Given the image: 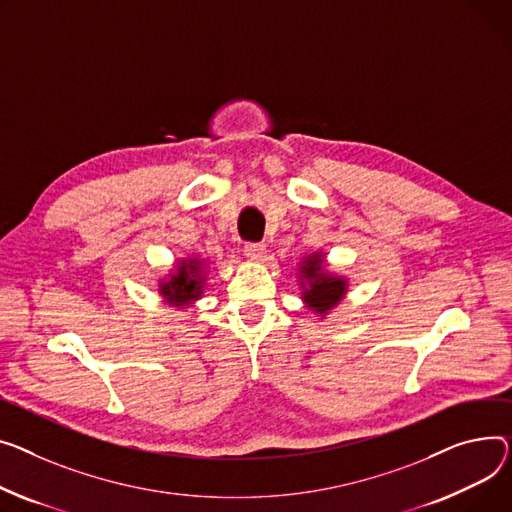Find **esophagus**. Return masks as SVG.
Listing matches in <instances>:
<instances>
[{"label": "esophagus", "mask_w": 512, "mask_h": 512, "mask_svg": "<svg viewBox=\"0 0 512 512\" xmlns=\"http://www.w3.org/2000/svg\"><path fill=\"white\" fill-rule=\"evenodd\" d=\"M245 255L251 259H261L265 255L263 243H245Z\"/></svg>", "instance_id": "34e87169"}]
</instances>
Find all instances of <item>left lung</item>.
Here are the masks:
<instances>
[{"label":"left lung","instance_id":"left-lung-1","mask_svg":"<svg viewBox=\"0 0 512 512\" xmlns=\"http://www.w3.org/2000/svg\"><path fill=\"white\" fill-rule=\"evenodd\" d=\"M304 276L313 280L311 288L304 292V300L309 302L311 309H315L317 313H325L329 311L333 304L339 302V298L344 296L346 292V284L344 280L339 278H331V276H323L321 274V259L317 257H309L304 261Z\"/></svg>","mask_w":512,"mask_h":512}]
</instances>
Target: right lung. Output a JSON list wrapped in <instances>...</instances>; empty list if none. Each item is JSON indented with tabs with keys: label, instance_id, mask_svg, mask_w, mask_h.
Masks as SVG:
<instances>
[{
	"label": "right lung",
	"instance_id": "add662e5",
	"mask_svg": "<svg viewBox=\"0 0 512 512\" xmlns=\"http://www.w3.org/2000/svg\"><path fill=\"white\" fill-rule=\"evenodd\" d=\"M199 265L201 263L195 259L189 263H183L177 271V276H170V280L162 284L160 292L170 304L185 306L199 298L201 284H203V280L199 278Z\"/></svg>",
	"mask_w": 512,
	"mask_h": 512
}]
</instances>
